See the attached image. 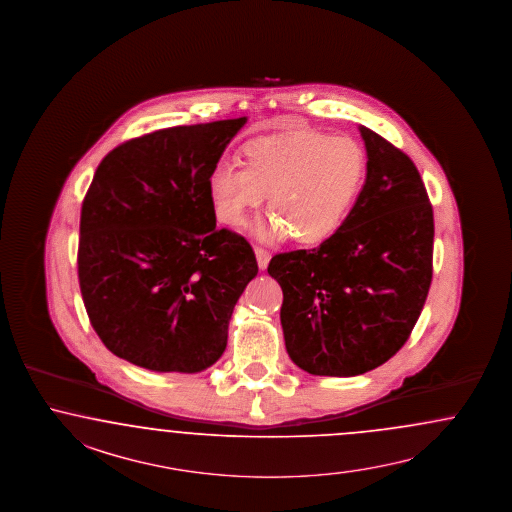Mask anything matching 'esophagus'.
Returning <instances> with one entry per match:
<instances>
[{
    "label": "esophagus",
    "mask_w": 512,
    "mask_h": 512,
    "mask_svg": "<svg viewBox=\"0 0 512 512\" xmlns=\"http://www.w3.org/2000/svg\"><path fill=\"white\" fill-rule=\"evenodd\" d=\"M254 252H256V260H258V265H260V269H265L267 264H269V252L262 247H254Z\"/></svg>",
    "instance_id": "34e87169"
}]
</instances>
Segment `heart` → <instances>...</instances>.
<instances>
[{
    "label": "heart",
    "instance_id": "heart-1",
    "mask_svg": "<svg viewBox=\"0 0 512 512\" xmlns=\"http://www.w3.org/2000/svg\"><path fill=\"white\" fill-rule=\"evenodd\" d=\"M243 165L220 162L209 175V196L220 222L247 224L265 196L275 211L258 226V237L294 235L303 245L322 243L352 213L367 179V154L350 137L314 130L250 139Z\"/></svg>",
    "mask_w": 512,
    "mask_h": 512
}]
</instances>
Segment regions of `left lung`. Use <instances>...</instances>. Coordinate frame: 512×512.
<instances>
[{"label": "left lung", "mask_w": 512, "mask_h": 512, "mask_svg": "<svg viewBox=\"0 0 512 512\" xmlns=\"http://www.w3.org/2000/svg\"><path fill=\"white\" fill-rule=\"evenodd\" d=\"M367 179L347 222L320 247L275 254L292 362L354 377L388 362L413 331L433 275V209L413 160L360 126Z\"/></svg>", "instance_id": "8db88e82"}]
</instances>
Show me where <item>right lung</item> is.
Listing matches in <instances>:
<instances>
[{
    "mask_svg": "<svg viewBox=\"0 0 512 512\" xmlns=\"http://www.w3.org/2000/svg\"><path fill=\"white\" fill-rule=\"evenodd\" d=\"M245 122L147 133L98 165L81 209L79 284L92 328L118 358L198 373L226 350L258 262L245 237L216 230L209 175Z\"/></svg>",
    "mask_w": 512,
    "mask_h": 512,
    "instance_id": "right-lung-1",
    "label": "right lung"
}]
</instances>
